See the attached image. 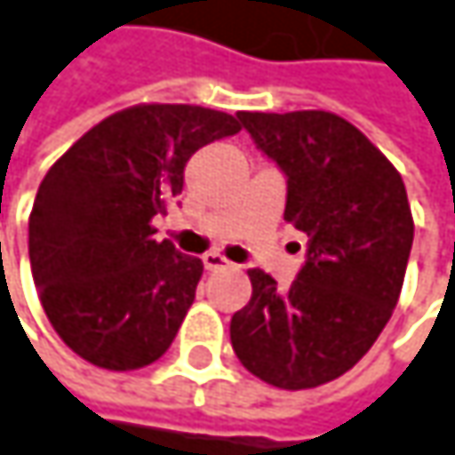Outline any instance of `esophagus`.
I'll return each instance as SVG.
<instances>
[{"label":"esophagus","instance_id":"34e87169","mask_svg":"<svg viewBox=\"0 0 455 455\" xmlns=\"http://www.w3.org/2000/svg\"><path fill=\"white\" fill-rule=\"evenodd\" d=\"M203 266H205L208 271H221V268H228V266H231V260H227L221 252H205V255H203Z\"/></svg>","mask_w":455,"mask_h":455}]
</instances>
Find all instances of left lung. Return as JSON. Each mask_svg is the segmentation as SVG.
<instances>
[{
    "mask_svg": "<svg viewBox=\"0 0 455 455\" xmlns=\"http://www.w3.org/2000/svg\"><path fill=\"white\" fill-rule=\"evenodd\" d=\"M287 176L284 221L308 234L298 279L250 268L252 298L231 316L242 366L279 390H311L353 369L398 306L413 219L395 165L326 110L239 113Z\"/></svg>",
    "mask_w": 455,
    "mask_h": 455,
    "instance_id": "left-lung-1",
    "label": "left lung"
}]
</instances>
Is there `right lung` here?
<instances>
[{
	"instance_id": "obj_1",
	"label": "right lung",
	"mask_w": 455,
	"mask_h": 455,
	"mask_svg": "<svg viewBox=\"0 0 455 455\" xmlns=\"http://www.w3.org/2000/svg\"><path fill=\"white\" fill-rule=\"evenodd\" d=\"M239 129L211 108L134 105L46 171L28 219L31 274L49 323L76 355L134 371L171 347L203 260L157 242L152 219L181 195L187 160Z\"/></svg>"
}]
</instances>
